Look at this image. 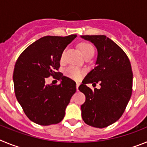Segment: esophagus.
Wrapping results in <instances>:
<instances>
[{"instance_id":"esophagus-1","label":"esophagus","mask_w":147,"mask_h":147,"mask_svg":"<svg viewBox=\"0 0 147 147\" xmlns=\"http://www.w3.org/2000/svg\"><path fill=\"white\" fill-rule=\"evenodd\" d=\"M80 83L79 82H77L76 83V90H79V86H80Z\"/></svg>"}]
</instances>
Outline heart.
Wrapping results in <instances>:
<instances>
[{
	"instance_id": "1",
	"label": "heart",
	"mask_w": 147,
	"mask_h": 147,
	"mask_svg": "<svg viewBox=\"0 0 147 147\" xmlns=\"http://www.w3.org/2000/svg\"><path fill=\"white\" fill-rule=\"evenodd\" d=\"M80 50L82 51V54H83L84 57L88 55V54H94V49L90 44L87 43V42H83L80 45ZM65 51H63L61 56V60L63 59L64 58ZM84 70L79 68V67H76L74 65H70L67 67H66L65 70V74L66 76H69V77L73 78L74 80H80L81 79L82 76L84 74Z\"/></svg>"
}]
</instances>
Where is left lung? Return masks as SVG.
Masks as SVG:
<instances>
[{
    "label": "left lung",
    "mask_w": 147,
    "mask_h": 147,
    "mask_svg": "<svg viewBox=\"0 0 147 147\" xmlns=\"http://www.w3.org/2000/svg\"><path fill=\"white\" fill-rule=\"evenodd\" d=\"M97 49L96 67L88 73L79 90L85 95L81 106L82 117L87 124L104 128L117 121L130 99L132 75L127 54L105 35H83ZM99 82L100 89L92 91L88 83Z\"/></svg>",
    "instance_id": "8db88e82"
}]
</instances>
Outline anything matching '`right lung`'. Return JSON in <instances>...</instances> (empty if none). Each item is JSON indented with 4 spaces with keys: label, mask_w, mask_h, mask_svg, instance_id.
Here are the masks:
<instances>
[{
    "label": "right lung",
    "mask_w": 147,
    "mask_h": 147,
    "mask_svg": "<svg viewBox=\"0 0 147 147\" xmlns=\"http://www.w3.org/2000/svg\"><path fill=\"white\" fill-rule=\"evenodd\" d=\"M76 37L46 36L27 47L15 65L13 82L16 98L27 117L42 126L57 124L76 90V82L56 72L63 51ZM58 76L61 84L46 85L45 79Z\"/></svg>",
    "instance_id": "obj_1"
}]
</instances>
